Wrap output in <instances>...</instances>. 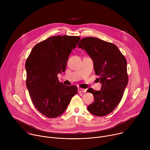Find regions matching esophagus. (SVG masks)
<instances>
[{
  "instance_id": "1",
  "label": "esophagus",
  "mask_w": 150,
  "mask_h": 150,
  "mask_svg": "<svg viewBox=\"0 0 150 150\" xmlns=\"http://www.w3.org/2000/svg\"><path fill=\"white\" fill-rule=\"evenodd\" d=\"M86 91H87V90L83 89V88H79L78 89V91L79 93H85V92H86Z\"/></svg>"
}]
</instances>
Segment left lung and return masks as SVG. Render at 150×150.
I'll return each instance as SVG.
<instances>
[{"label":"left lung","mask_w":150,"mask_h":150,"mask_svg":"<svg viewBox=\"0 0 150 150\" xmlns=\"http://www.w3.org/2000/svg\"><path fill=\"white\" fill-rule=\"evenodd\" d=\"M78 47L93 59L95 73L102 84L100 91L91 88L87 91L94 98L87 109L97 116L109 115L121 101L128 82L126 60L115 45L96 37L81 39Z\"/></svg>","instance_id":"1"}]
</instances>
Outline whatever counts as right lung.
Listing matches in <instances>:
<instances>
[{
	"instance_id": "1",
	"label": "right lung",
	"mask_w": 150,
	"mask_h": 150,
	"mask_svg": "<svg viewBox=\"0 0 150 150\" xmlns=\"http://www.w3.org/2000/svg\"><path fill=\"white\" fill-rule=\"evenodd\" d=\"M80 39L79 36L50 37L37 44L26 60L29 94L35 108L47 117L63 114L78 93L75 85L67 86L59 81L57 74L65 72L70 53Z\"/></svg>"
}]
</instances>
